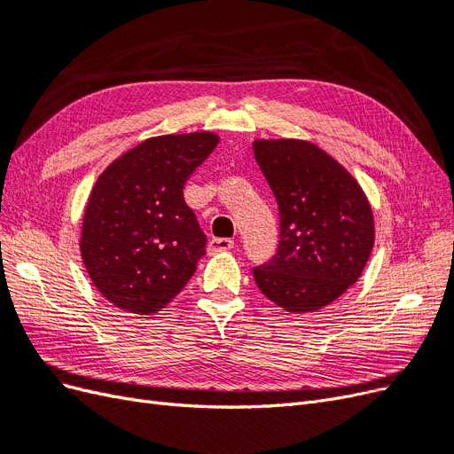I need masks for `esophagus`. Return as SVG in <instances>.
I'll return each mask as SVG.
<instances>
[{
    "label": "esophagus",
    "mask_w": 454,
    "mask_h": 454,
    "mask_svg": "<svg viewBox=\"0 0 454 454\" xmlns=\"http://www.w3.org/2000/svg\"><path fill=\"white\" fill-rule=\"evenodd\" d=\"M232 246H235V242H232L231 239H212L208 242V254L225 252V250H231Z\"/></svg>",
    "instance_id": "esophagus-1"
}]
</instances>
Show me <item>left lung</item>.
<instances>
[{"instance_id":"obj_1","label":"left lung","mask_w":454,"mask_h":454,"mask_svg":"<svg viewBox=\"0 0 454 454\" xmlns=\"http://www.w3.org/2000/svg\"><path fill=\"white\" fill-rule=\"evenodd\" d=\"M254 155L278 204V248L254 267L265 297L314 312L360 278L373 250V212L358 182L318 145L257 140Z\"/></svg>"}]
</instances>
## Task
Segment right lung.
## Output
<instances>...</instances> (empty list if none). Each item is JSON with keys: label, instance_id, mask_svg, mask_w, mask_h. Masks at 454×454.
Returning <instances> with one entry per match:
<instances>
[{"label": "right lung", "instance_id": "add662e5", "mask_svg": "<svg viewBox=\"0 0 454 454\" xmlns=\"http://www.w3.org/2000/svg\"><path fill=\"white\" fill-rule=\"evenodd\" d=\"M217 142L212 132L149 138L98 177L83 217L81 255L94 286L115 307L157 312L195 274L206 235L184 185Z\"/></svg>", "mask_w": 454, "mask_h": 454}]
</instances>
